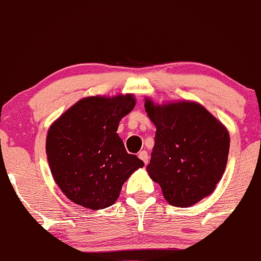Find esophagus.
Listing matches in <instances>:
<instances>
[{
    "mask_svg": "<svg viewBox=\"0 0 261 261\" xmlns=\"http://www.w3.org/2000/svg\"><path fill=\"white\" fill-rule=\"evenodd\" d=\"M139 158H140V160L142 161L145 164L148 163V154H147V152H146V151H141V152H139Z\"/></svg>",
    "mask_w": 261,
    "mask_h": 261,
    "instance_id": "34e87169",
    "label": "esophagus"
}]
</instances>
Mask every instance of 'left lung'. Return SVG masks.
<instances>
[{
  "label": "left lung",
  "instance_id": "8db88e82",
  "mask_svg": "<svg viewBox=\"0 0 261 261\" xmlns=\"http://www.w3.org/2000/svg\"><path fill=\"white\" fill-rule=\"evenodd\" d=\"M145 110L157 128L146 169L164 199L189 207L211 195L228 160L227 127L196 101L155 104L146 98Z\"/></svg>",
  "mask_w": 261,
  "mask_h": 261
}]
</instances>
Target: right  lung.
<instances>
[{
	"label": "right lung",
	"mask_w": 261,
	"mask_h": 261,
	"mask_svg": "<svg viewBox=\"0 0 261 261\" xmlns=\"http://www.w3.org/2000/svg\"><path fill=\"white\" fill-rule=\"evenodd\" d=\"M134 94L92 95L74 103L49 127L46 154L54 180L71 201L91 210L112 206L143 162L116 134L134 109Z\"/></svg>",
	"instance_id": "right-lung-1"
}]
</instances>
